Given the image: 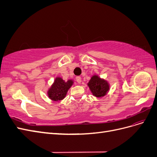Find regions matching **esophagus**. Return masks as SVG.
I'll use <instances>...</instances> for the list:
<instances>
[{
	"label": "esophagus",
	"mask_w": 157,
	"mask_h": 157,
	"mask_svg": "<svg viewBox=\"0 0 157 157\" xmlns=\"http://www.w3.org/2000/svg\"><path fill=\"white\" fill-rule=\"evenodd\" d=\"M76 80H77V82L78 83H81V77H76Z\"/></svg>",
	"instance_id": "34e87169"
}]
</instances>
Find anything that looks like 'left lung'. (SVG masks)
Masks as SVG:
<instances>
[{
    "instance_id": "left-lung-1",
    "label": "left lung",
    "mask_w": 157,
    "mask_h": 157,
    "mask_svg": "<svg viewBox=\"0 0 157 157\" xmlns=\"http://www.w3.org/2000/svg\"><path fill=\"white\" fill-rule=\"evenodd\" d=\"M87 85L93 96L98 98L105 96L110 90V84L107 80L96 74L92 76Z\"/></svg>"
}]
</instances>
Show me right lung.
<instances>
[{
	"label": "right lung",
	"instance_id": "right-lung-1",
	"mask_svg": "<svg viewBox=\"0 0 157 157\" xmlns=\"http://www.w3.org/2000/svg\"><path fill=\"white\" fill-rule=\"evenodd\" d=\"M73 83L74 81L71 79L65 82L62 78L57 77L54 79V82L47 90V96L53 101L63 100Z\"/></svg>",
	"mask_w": 157,
	"mask_h": 157
}]
</instances>
